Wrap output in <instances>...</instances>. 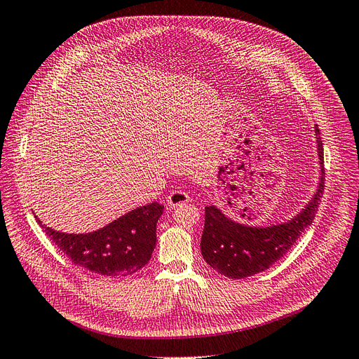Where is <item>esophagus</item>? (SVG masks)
<instances>
[{"label": "esophagus", "instance_id": "34e87169", "mask_svg": "<svg viewBox=\"0 0 359 359\" xmlns=\"http://www.w3.org/2000/svg\"><path fill=\"white\" fill-rule=\"evenodd\" d=\"M189 203V195L184 191H172L168 196H167V205L170 208H176L180 204Z\"/></svg>", "mask_w": 359, "mask_h": 359}]
</instances>
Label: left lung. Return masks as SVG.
Masks as SVG:
<instances>
[{"label": "left lung", "mask_w": 359, "mask_h": 359, "mask_svg": "<svg viewBox=\"0 0 359 359\" xmlns=\"http://www.w3.org/2000/svg\"><path fill=\"white\" fill-rule=\"evenodd\" d=\"M315 133L323 171L321 182L313 200L293 220L271 228H250L229 220L215 205L205 207L201 253L204 260L220 275L241 280L266 271L285 256L302 232L313 222L325 183L323 140L320 130L315 128Z\"/></svg>", "instance_id": "left-lung-1"}]
</instances>
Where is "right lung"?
I'll return each mask as SVG.
<instances>
[{
    "instance_id": "right-lung-1",
    "label": "right lung",
    "mask_w": 359,
    "mask_h": 359,
    "mask_svg": "<svg viewBox=\"0 0 359 359\" xmlns=\"http://www.w3.org/2000/svg\"><path fill=\"white\" fill-rule=\"evenodd\" d=\"M163 210V204L152 203L130 211L96 232L79 235L53 231L36 220L76 266L103 276L124 278L149 262L156 243V222Z\"/></svg>"
}]
</instances>
